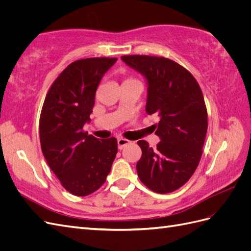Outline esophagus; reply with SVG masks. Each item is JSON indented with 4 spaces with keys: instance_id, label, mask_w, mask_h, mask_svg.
Wrapping results in <instances>:
<instances>
[{
    "instance_id": "esophagus-1",
    "label": "esophagus",
    "mask_w": 251,
    "mask_h": 251,
    "mask_svg": "<svg viewBox=\"0 0 251 251\" xmlns=\"http://www.w3.org/2000/svg\"><path fill=\"white\" fill-rule=\"evenodd\" d=\"M130 143H131V141L126 139V138H118L117 139V144H118L119 150H123L126 146H127V144H130Z\"/></svg>"
}]
</instances>
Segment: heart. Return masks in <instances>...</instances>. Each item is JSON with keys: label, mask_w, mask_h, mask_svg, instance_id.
Masks as SVG:
<instances>
[{"label": "heart", "mask_w": 251, "mask_h": 251, "mask_svg": "<svg viewBox=\"0 0 251 251\" xmlns=\"http://www.w3.org/2000/svg\"><path fill=\"white\" fill-rule=\"evenodd\" d=\"M126 81H136V80L134 78H127L125 80V82H126Z\"/></svg>", "instance_id": "heart-1"}]
</instances>
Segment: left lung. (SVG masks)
<instances>
[{
  "label": "left lung",
  "mask_w": 251,
  "mask_h": 251,
  "mask_svg": "<svg viewBox=\"0 0 251 251\" xmlns=\"http://www.w3.org/2000/svg\"><path fill=\"white\" fill-rule=\"evenodd\" d=\"M121 59L148 80L147 113L159 116L155 134L161 141L150 148L137 143L142 155L138 177L151 191L169 194L184 185L198 168L207 132V110L192 73L166 57L123 55Z\"/></svg>",
  "instance_id": "8db88e82"
}]
</instances>
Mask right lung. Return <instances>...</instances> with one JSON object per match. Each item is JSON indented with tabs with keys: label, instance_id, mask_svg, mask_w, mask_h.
<instances>
[{
	"label": "right lung",
	"instance_id": "right-lung-1",
	"mask_svg": "<svg viewBox=\"0 0 251 251\" xmlns=\"http://www.w3.org/2000/svg\"><path fill=\"white\" fill-rule=\"evenodd\" d=\"M116 57H90L71 63L53 81L40 117V141L49 168L68 192L88 196L107 179L117 140L98 139L83 131L90 121L100 82Z\"/></svg>",
	"mask_w": 251,
	"mask_h": 251
}]
</instances>
